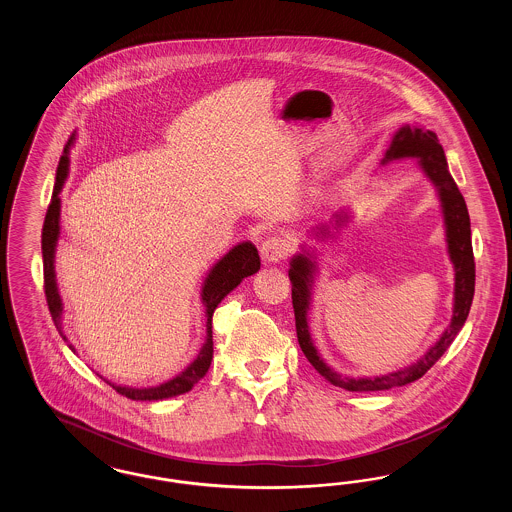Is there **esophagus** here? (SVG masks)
Returning <instances> with one entry per match:
<instances>
[{
	"mask_svg": "<svg viewBox=\"0 0 512 512\" xmlns=\"http://www.w3.org/2000/svg\"><path fill=\"white\" fill-rule=\"evenodd\" d=\"M292 245L282 238V236H268L267 240L261 244V257L267 263H280L290 255Z\"/></svg>",
	"mask_w": 512,
	"mask_h": 512,
	"instance_id": "1",
	"label": "esophagus"
}]
</instances>
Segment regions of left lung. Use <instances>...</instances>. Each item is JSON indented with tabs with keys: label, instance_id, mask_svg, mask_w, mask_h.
<instances>
[{
	"label": "left lung",
	"instance_id": "1",
	"mask_svg": "<svg viewBox=\"0 0 512 512\" xmlns=\"http://www.w3.org/2000/svg\"><path fill=\"white\" fill-rule=\"evenodd\" d=\"M401 157H418L420 167L428 174V178L438 188L445 228H447V245H449V257L455 265V309L449 328L441 334L438 343L414 365L407 366L403 370L391 372L386 376L376 378H343L338 372L330 370V366L318 357L317 349L309 336L307 328V309H309V290H311V278L315 265L305 257L297 255L290 268V280H292L293 313H295V332L297 341L309 363L317 368L318 374H322L326 380H330L334 386L347 391H380L390 390L395 386H405L422 378L432 366L438 363L439 357L447 351V347L453 343L455 336L464 326V320L468 317L472 297H474V282H476V263L472 253V240H470V217L464 203V197L451 172L447 169V159L443 153V147L439 146L438 136L432 130L411 128L403 126L390 149L386 151V161L401 159Z\"/></svg>",
	"mask_w": 512,
	"mask_h": 512
}]
</instances>
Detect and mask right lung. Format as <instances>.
Masks as SVG:
<instances>
[{"label": "right lung", "instance_id": "1", "mask_svg": "<svg viewBox=\"0 0 512 512\" xmlns=\"http://www.w3.org/2000/svg\"><path fill=\"white\" fill-rule=\"evenodd\" d=\"M73 142V138L69 140V144ZM69 146H65V153L59 159V167H57V176H55V188H53V197L49 203L46 220H44V228H42V257H44V292H46V301H48L49 313L57 326V330L61 332V299L57 293V284H55V270H53V253H55V244L59 238V192L65 184L67 172H69V157H67ZM261 268V259H259V251L257 247L249 242L236 245L228 255H224L219 263L209 272L201 299L207 307V341L201 347L197 359L192 365L188 366L182 374H178L176 378H172L171 382L161 384L157 388H146V390H136V388H121L115 386L111 382H107L109 386H113L124 397L134 399V401H159V399H167L172 395H180L186 391L192 390L197 380H201L205 376V372L211 366L213 359V313L217 309L220 301L226 297V293L232 292L245 276L255 274ZM63 336V332H61ZM65 338V336H63Z\"/></svg>", "mask_w": 512, "mask_h": 512}]
</instances>
